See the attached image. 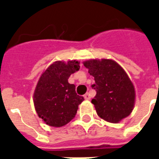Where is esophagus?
Masks as SVG:
<instances>
[{
    "label": "esophagus",
    "mask_w": 159,
    "mask_h": 159,
    "mask_svg": "<svg viewBox=\"0 0 159 159\" xmlns=\"http://www.w3.org/2000/svg\"><path fill=\"white\" fill-rule=\"evenodd\" d=\"M84 99H85V100H90V98H91V97H90V94L89 93H85V94H84Z\"/></svg>",
    "instance_id": "1"
}]
</instances>
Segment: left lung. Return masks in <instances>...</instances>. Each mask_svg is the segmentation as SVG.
I'll return each mask as SVG.
<instances>
[{"instance_id": "obj_1", "label": "left lung", "mask_w": 159, "mask_h": 159, "mask_svg": "<svg viewBox=\"0 0 159 159\" xmlns=\"http://www.w3.org/2000/svg\"><path fill=\"white\" fill-rule=\"evenodd\" d=\"M83 65L94 77L96 95L91 102L98 116L113 123L128 117L134 107L135 91L125 70L111 59H89Z\"/></svg>"}]
</instances>
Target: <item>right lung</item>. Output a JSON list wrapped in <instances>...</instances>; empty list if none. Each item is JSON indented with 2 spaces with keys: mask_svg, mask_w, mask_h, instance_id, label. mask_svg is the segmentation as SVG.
Listing matches in <instances>:
<instances>
[{
  "mask_svg": "<svg viewBox=\"0 0 159 159\" xmlns=\"http://www.w3.org/2000/svg\"><path fill=\"white\" fill-rule=\"evenodd\" d=\"M80 69L79 62L56 61L42 73L34 92L36 113L48 125L62 127L75 117L83 97L76 86L68 83L70 76Z\"/></svg>",
  "mask_w": 159,
  "mask_h": 159,
  "instance_id": "right-lung-1",
  "label": "right lung"
}]
</instances>
